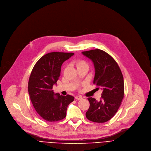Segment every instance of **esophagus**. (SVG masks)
I'll list each match as a JSON object with an SVG mask.
<instances>
[{
	"label": "esophagus",
	"instance_id": "esophagus-1",
	"mask_svg": "<svg viewBox=\"0 0 151 151\" xmlns=\"http://www.w3.org/2000/svg\"><path fill=\"white\" fill-rule=\"evenodd\" d=\"M75 99L76 100H81V99H83L82 97H81V96H76V97H75Z\"/></svg>",
	"mask_w": 151,
	"mask_h": 151
}]
</instances>
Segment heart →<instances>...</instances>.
<instances>
[{
    "instance_id": "obj_1",
    "label": "heart",
    "mask_w": 151,
    "mask_h": 151,
    "mask_svg": "<svg viewBox=\"0 0 151 151\" xmlns=\"http://www.w3.org/2000/svg\"><path fill=\"white\" fill-rule=\"evenodd\" d=\"M76 65L77 68H79V67H83V66H88L86 62L85 61H84V60H77L76 62Z\"/></svg>"
}]
</instances>
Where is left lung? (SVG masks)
Returning <instances> with one entry per match:
<instances>
[{
    "label": "left lung",
    "instance_id": "8db88e82",
    "mask_svg": "<svg viewBox=\"0 0 151 151\" xmlns=\"http://www.w3.org/2000/svg\"><path fill=\"white\" fill-rule=\"evenodd\" d=\"M82 54L92 61L95 68L93 83L97 90H103L100 101L92 97L88 99L90 106L86 116L94 122H106L115 115L124 98L122 73L116 60L104 51L96 49Z\"/></svg>",
    "mask_w": 151,
    "mask_h": 151
}]
</instances>
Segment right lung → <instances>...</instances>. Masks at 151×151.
<instances>
[{"label":"right lung","instance_id":"obj_1","mask_svg":"<svg viewBox=\"0 0 151 151\" xmlns=\"http://www.w3.org/2000/svg\"><path fill=\"white\" fill-rule=\"evenodd\" d=\"M73 54L47 53L37 61L32 70L28 83L30 100L39 116L46 121L55 122L64 119L68 105L74 100L73 96H60L52 90L60 75L62 64Z\"/></svg>","mask_w":151,"mask_h":151}]
</instances>
